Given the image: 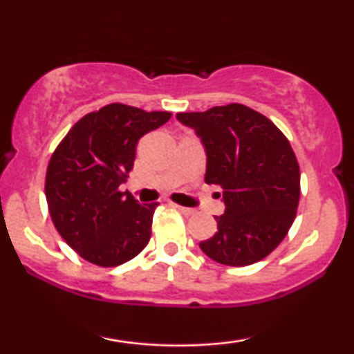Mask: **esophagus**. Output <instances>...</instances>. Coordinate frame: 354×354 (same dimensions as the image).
Segmentation results:
<instances>
[{
  "label": "esophagus",
  "instance_id": "obj_1",
  "mask_svg": "<svg viewBox=\"0 0 354 354\" xmlns=\"http://www.w3.org/2000/svg\"><path fill=\"white\" fill-rule=\"evenodd\" d=\"M173 206L178 211H181L185 216H193V214H196V209H193V208H185V206H180V205H173Z\"/></svg>",
  "mask_w": 354,
  "mask_h": 354
}]
</instances>
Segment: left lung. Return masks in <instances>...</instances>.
Listing matches in <instances>:
<instances>
[{
	"mask_svg": "<svg viewBox=\"0 0 354 354\" xmlns=\"http://www.w3.org/2000/svg\"><path fill=\"white\" fill-rule=\"evenodd\" d=\"M206 151L208 185L223 189L225 214L201 251L226 266L266 258L290 231L299 203V166L290 141L261 113L231 103L178 113ZM219 194V193H218Z\"/></svg>",
	"mask_w": 354,
	"mask_h": 354,
	"instance_id": "left-lung-1",
	"label": "left lung"
}]
</instances>
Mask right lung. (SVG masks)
Segmentation results:
<instances>
[{
    "label": "right lung",
    "instance_id": "right-lung-1",
    "mask_svg": "<svg viewBox=\"0 0 354 354\" xmlns=\"http://www.w3.org/2000/svg\"><path fill=\"white\" fill-rule=\"evenodd\" d=\"M169 118L168 111L106 104L81 118L53 153L44 183L53 225L93 265H123L148 245L158 203L140 205L120 186L135 165L140 138Z\"/></svg>",
    "mask_w": 354,
    "mask_h": 354
}]
</instances>
